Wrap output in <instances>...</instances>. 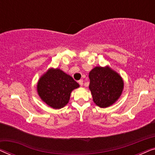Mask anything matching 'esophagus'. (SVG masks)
Instances as JSON below:
<instances>
[{
  "mask_svg": "<svg viewBox=\"0 0 155 155\" xmlns=\"http://www.w3.org/2000/svg\"><path fill=\"white\" fill-rule=\"evenodd\" d=\"M78 83L80 84V85L82 86V84H83V80H80L79 81H78Z\"/></svg>",
  "mask_w": 155,
  "mask_h": 155,
  "instance_id": "34e87169",
  "label": "esophagus"
}]
</instances>
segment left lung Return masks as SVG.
<instances>
[{
    "label": "left lung",
    "instance_id": "1",
    "mask_svg": "<svg viewBox=\"0 0 155 155\" xmlns=\"http://www.w3.org/2000/svg\"><path fill=\"white\" fill-rule=\"evenodd\" d=\"M89 89L93 101L101 108L113 105L122 94L124 82L119 74L109 65L97 66L89 73Z\"/></svg>",
    "mask_w": 155,
    "mask_h": 155
}]
</instances>
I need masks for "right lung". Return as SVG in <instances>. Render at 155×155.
Instances as JSON below:
<instances>
[{
  "label": "right lung",
  "mask_w": 155,
  "mask_h": 155,
  "mask_svg": "<svg viewBox=\"0 0 155 155\" xmlns=\"http://www.w3.org/2000/svg\"><path fill=\"white\" fill-rule=\"evenodd\" d=\"M79 84L60 68H51L38 80L37 92L44 102L53 109H59L68 103L72 91Z\"/></svg>",
  "instance_id": "add662e5"
}]
</instances>
